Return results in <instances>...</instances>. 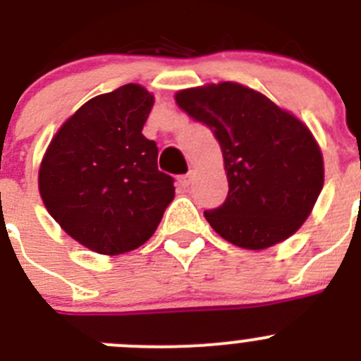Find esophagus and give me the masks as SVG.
I'll use <instances>...</instances> for the list:
<instances>
[{
    "label": "esophagus",
    "mask_w": 361,
    "mask_h": 361,
    "mask_svg": "<svg viewBox=\"0 0 361 361\" xmlns=\"http://www.w3.org/2000/svg\"><path fill=\"white\" fill-rule=\"evenodd\" d=\"M191 178H193V173L180 175V177H178V184H180L183 188H188L191 184Z\"/></svg>",
    "instance_id": "obj_1"
}]
</instances>
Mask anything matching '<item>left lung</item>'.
<instances>
[{
	"label": "left lung",
	"instance_id": "8db88e82",
	"mask_svg": "<svg viewBox=\"0 0 361 361\" xmlns=\"http://www.w3.org/2000/svg\"><path fill=\"white\" fill-rule=\"evenodd\" d=\"M175 101L213 130L222 149L228 199L204 212L220 237L266 250L298 231L324 188V157L311 130L240 82L186 88Z\"/></svg>",
	"mask_w": 361,
	"mask_h": 361
}]
</instances>
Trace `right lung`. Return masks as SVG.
<instances>
[{"label":"right lung","mask_w":361,"mask_h":361,"mask_svg":"<svg viewBox=\"0 0 361 361\" xmlns=\"http://www.w3.org/2000/svg\"><path fill=\"white\" fill-rule=\"evenodd\" d=\"M153 106L130 82L82 104L52 137L39 166V195L73 240L123 255L152 237L175 197L157 168V145L142 135Z\"/></svg>","instance_id":"1"}]
</instances>
